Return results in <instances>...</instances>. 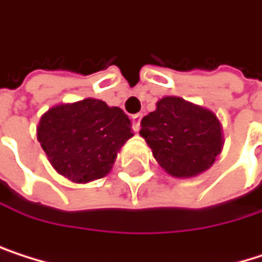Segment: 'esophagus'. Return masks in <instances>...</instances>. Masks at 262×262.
Wrapping results in <instances>:
<instances>
[{
	"label": "esophagus",
	"mask_w": 262,
	"mask_h": 262,
	"mask_svg": "<svg viewBox=\"0 0 262 262\" xmlns=\"http://www.w3.org/2000/svg\"><path fill=\"white\" fill-rule=\"evenodd\" d=\"M140 120H142V114H134V116L131 117L133 129H134V131H139V129H140Z\"/></svg>",
	"instance_id": "34e87169"
}]
</instances>
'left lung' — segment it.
<instances>
[{
	"label": "left lung",
	"mask_w": 262,
	"mask_h": 262,
	"mask_svg": "<svg viewBox=\"0 0 262 262\" xmlns=\"http://www.w3.org/2000/svg\"><path fill=\"white\" fill-rule=\"evenodd\" d=\"M140 126V136L157 163L174 178H191L208 170L222 148L217 117L181 97H163Z\"/></svg>",
	"instance_id": "obj_1"
}]
</instances>
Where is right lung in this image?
I'll return each instance as SVG.
<instances>
[{
  "mask_svg": "<svg viewBox=\"0 0 262 262\" xmlns=\"http://www.w3.org/2000/svg\"><path fill=\"white\" fill-rule=\"evenodd\" d=\"M37 131L52 167L78 184L106 176L120 146L133 137L128 116L97 99L51 108Z\"/></svg>",
  "mask_w": 262,
  "mask_h": 262,
  "instance_id": "obj_1",
  "label": "right lung"
}]
</instances>
